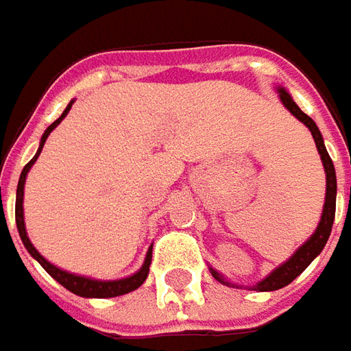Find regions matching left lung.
Instances as JSON below:
<instances>
[{
	"mask_svg": "<svg viewBox=\"0 0 351 351\" xmlns=\"http://www.w3.org/2000/svg\"><path fill=\"white\" fill-rule=\"evenodd\" d=\"M279 99L283 101V105H285L291 113L297 117V119H299L303 125H306V127H308L311 134H313V138H315V142H317L318 154H320V158H322L324 171H326V201H324L322 219H320V223H318L315 234L311 236V238L304 242L303 246L297 250L293 256H291V260H287V262L283 263L281 267L274 269V271L265 277L263 281H260V283L254 287V289H258V291L281 289V287L289 285L295 277L301 276L304 269L308 267V263L313 262L318 254L322 252V248H324V244H326V240H328V236H330V232H332L334 215H336V171H334V164H332L330 156H328L326 148H324L322 134H320V130H318V127L315 125V121H313V119H311L308 115H304L303 111L297 107V103L291 99V95L283 88H279ZM213 276L217 277L219 281H223L224 283V279L219 276L217 271H213Z\"/></svg>",
	"mask_w": 351,
	"mask_h": 351,
	"instance_id": "obj_1",
	"label": "left lung"
}]
</instances>
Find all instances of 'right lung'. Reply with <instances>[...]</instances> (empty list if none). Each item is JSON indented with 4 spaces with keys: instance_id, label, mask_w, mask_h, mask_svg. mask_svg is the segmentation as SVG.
I'll list each match as a JSON object with an SVG mask.
<instances>
[{
    "instance_id": "1",
    "label": "right lung",
    "mask_w": 351,
    "mask_h": 351,
    "mask_svg": "<svg viewBox=\"0 0 351 351\" xmlns=\"http://www.w3.org/2000/svg\"><path fill=\"white\" fill-rule=\"evenodd\" d=\"M70 107H72V103L64 109V113H62L50 127L45 130V134H43V138H40V148H38V152L34 156L33 160L23 168L21 171V178L19 183H17V199H15V221H17V230H19L21 240H23V244H25V248L29 250V254L33 256L36 262L40 263L45 269H47L50 276L54 277L60 285H64L68 291H72L75 295H80V297H97V299H105V297H119V295H125V293H130V291L138 289L142 283L146 281V277H148V269H150V262H152V250L148 252V256H146V262L141 267V271H136L134 276L127 277V279H119V281H95V279H88V277H80V276H72V274H68V271H62L58 267H54L52 263H48L36 250L31 244V240L27 238V232H25V221H23V185H25V178H27V171L31 169L34 162H36V158L40 154V150H43V146H45V142H47L48 134L56 128V125L60 123L64 117L68 115V111H70Z\"/></svg>"
}]
</instances>
